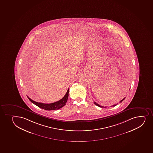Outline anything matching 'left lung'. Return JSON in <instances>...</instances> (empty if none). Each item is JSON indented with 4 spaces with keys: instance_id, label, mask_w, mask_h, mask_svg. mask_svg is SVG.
<instances>
[{
    "instance_id": "left-lung-1",
    "label": "left lung",
    "mask_w": 153,
    "mask_h": 153,
    "mask_svg": "<svg viewBox=\"0 0 153 153\" xmlns=\"http://www.w3.org/2000/svg\"><path fill=\"white\" fill-rule=\"evenodd\" d=\"M125 98H126V97L124 98H123V99H122V100H120V102H122V101H123V100H124V99H125ZM94 104H95V105H96L98 106H99V107H103V106H102L100 105H99V104H98V103H96L95 102H94ZM117 105V104H115V105H114L112 106H115Z\"/></svg>"
}]
</instances>
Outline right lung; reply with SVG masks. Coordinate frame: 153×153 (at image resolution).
Instances as JSON below:
<instances>
[{"mask_svg":"<svg viewBox=\"0 0 153 153\" xmlns=\"http://www.w3.org/2000/svg\"><path fill=\"white\" fill-rule=\"evenodd\" d=\"M69 88H68L66 94L65 95V96L61 99H60V100L55 102L49 103V104L37 102L33 100L28 96H27V97L32 103H33V104H35L36 105L38 106V107H40L41 108L47 110H57V109L61 108L66 105L67 101L68 100V96H69Z\"/></svg>","mask_w":153,"mask_h":153,"instance_id":"obj_1","label":"right lung"}]
</instances>
